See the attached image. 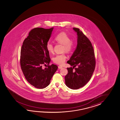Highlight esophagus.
I'll return each mask as SVG.
<instances>
[{
  "mask_svg": "<svg viewBox=\"0 0 120 120\" xmlns=\"http://www.w3.org/2000/svg\"><path fill=\"white\" fill-rule=\"evenodd\" d=\"M63 68V67L61 66H58V69H60L61 68Z\"/></svg>",
  "mask_w": 120,
  "mask_h": 120,
  "instance_id": "obj_1",
  "label": "esophagus"
}]
</instances>
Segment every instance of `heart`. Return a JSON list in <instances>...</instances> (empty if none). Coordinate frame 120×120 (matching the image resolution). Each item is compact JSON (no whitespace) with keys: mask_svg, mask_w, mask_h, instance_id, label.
<instances>
[{"mask_svg":"<svg viewBox=\"0 0 120 120\" xmlns=\"http://www.w3.org/2000/svg\"><path fill=\"white\" fill-rule=\"evenodd\" d=\"M55 40L57 42L63 45V51L66 52H71L75 48V43L73 41L71 40V38L69 35L64 32H62L58 34L54 38ZM47 50L50 53L53 52L54 51V46L51 42H48L46 44ZM67 56L65 53L57 54L53 58V61L54 63L62 65L66 61Z\"/></svg>","mask_w":120,"mask_h":120,"instance_id":"1","label":"heart"}]
</instances>
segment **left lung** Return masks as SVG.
<instances>
[{
    "mask_svg": "<svg viewBox=\"0 0 120 120\" xmlns=\"http://www.w3.org/2000/svg\"><path fill=\"white\" fill-rule=\"evenodd\" d=\"M73 29L77 34V45L69 60L67 62L73 67L67 68L68 74L65 77V80L67 87L75 90L84 86L89 81L94 71L96 60L89 39L79 28Z\"/></svg>",
    "mask_w": 120,
    "mask_h": 120,
    "instance_id": "left-lung-1",
    "label": "left lung"
}]
</instances>
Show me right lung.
<instances>
[{"instance_id":"obj_1","label":"right lung","mask_w":120,"mask_h":120,"mask_svg":"<svg viewBox=\"0 0 120 120\" xmlns=\"http://www.w3.org/2000/svg\"><path fill=\"white\" fill-rule=\"evenodd\" d=\"M53 29H32L21 49L20 64L23 74L30 84L38 89L44 88L50 84L58 68L56 65H49L51 59L46 48ZM42 65L46 66L45 69L42 68Z\"/></svg>"}]
</instances>
